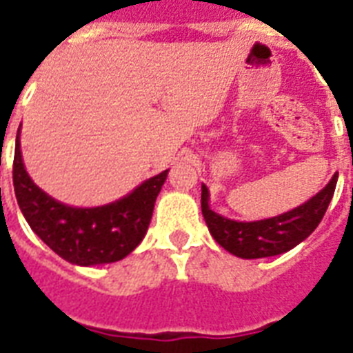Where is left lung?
<instances>
[{
	"label": "left lung",
	"instance_id": "left-lung-1",
	"mask_svg": "<svg viewBox=\"0 0 353 353\" xmlns=\"http://www.w3.org/2000/svg\"><path fill=\"white\" fill-rule=\"evenodd\" d=\"M337 177L339 174H335L317 196L307 199L301 207L260 221H234L216 214L209 207V190L203 185L201 212L212 238L234 256L247 260L274 256L299 245L317 229L334 198Z\"/></svg>",
	"mask_w": 353,
	"mask_h": 353
}]
</instances>
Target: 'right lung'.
Wrapping results in <instances>:
<instances>
[{"label": "right lung", "instance_id": "1", "mask_svg": "<svg viewBox=\"0 0 353 353\" xmlns=\"http://www.w3.org/2000/svg\"><path fill=\"white\" fill-rule=\"evenodd\" d=\"M168 170L150 177L133 192L110 205L80 209L47 196L25 170L19 130L14 150V192L25 220L58 256L77 265L119 262L141 243L148 231L155 199Z\"/></svg>", "mask_w": 353, "mask_h": 353}]
</instances>
